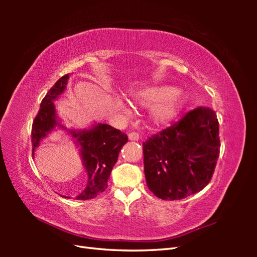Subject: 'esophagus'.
I'll return each instance as SVG.
<instances>
[{
  "label": "esophagus",
  "instance_id": "esophagus-1",
  "mask_svg": "<svg viewBox=\"0 0 257 257\" xmlns=\"http://www.w3.org/2000/svg\"><path fill=\"white\" fill-rule=\"evenodd\" d=\"M128 138H129V140L138 141V140H139V134H138V133H135V132L130 133V134L128 135Z\"/></svg>",
  "mask_w": 257,
  "mask_h": 257
}]
</instances>
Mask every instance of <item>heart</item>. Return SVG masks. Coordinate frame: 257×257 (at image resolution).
Masks as SVG:
<instances>
[{"mask_svg":"<svg viewBox=\"0 0 257 257\" xmlns=\"http://www.w3.org/2000/svg\"><path fill=\"white\" fill-rule=\"evenodd\" d=\"M132 100L140 107L150 108L149 117L155 125H167L181 113L188 96L181 89L162 85L134 91Z\"/></svg>","mask_w":257,"mask_h":257,"instance_id":"b5f03b06","label":"heart"}]
</instances>
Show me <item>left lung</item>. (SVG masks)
I'll return each mask as SVG.
<instances>
[{
    "instance_id": "8db88e82",
    "label": "left lung",
    "mask_w": 257,
    "mask_h": 257,
    "mask_svg": "<svg viewBox=\"0 0 257 257\" xmlns=\"http://www.w3.org/2000/svg\"><path fill=\"white\" fill-rule=\"evenodd\" d=\"M147 185L162 200H180L199 192L214 172L220 156L219 121L207 107L183 118L144 143Z\"/></svg>"
}]
</instances>
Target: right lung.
Listing matches in <instances>:
<instances>
[{"instance_id": "obj_1", "label": "right lung", "mask_w": 257, "mask_h": 257, "mask_svg": "<svg viewBox=\"0 0 257 257\" xmlns=\"http://www.w3.org/2000/svg\"><path fill=\"white\" fill-rule=\"evenodd\" d=\"M68 78V74L59 78L43 98L40 111L32 127L33 154L41 141L54 129H67L57 119L54 101L66 89ZM68 134L79 148L83 166L88 176L85 190L76 196V199H94L107 189L108 179L118 160L120 150L124 144H127L128 137L120 130L105 123H94L91 128L83 130L68 129Z\"/></svg>"}]
</instances>
